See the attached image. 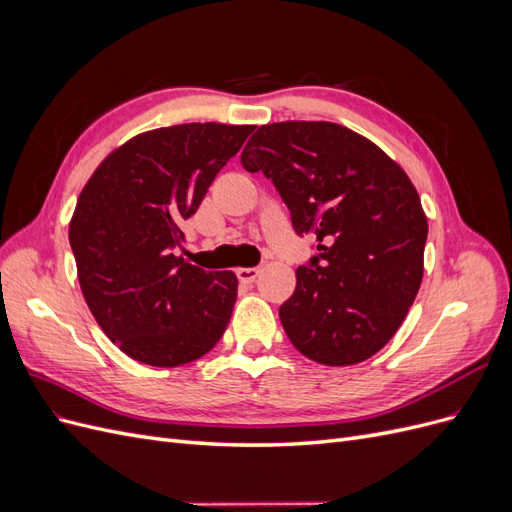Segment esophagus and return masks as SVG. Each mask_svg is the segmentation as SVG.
<instances>
[{
  "label": "esophagus",
  "instance_id": "1",
  "mask_svg": "<svg viewBox=\"0 0 512 512\" xmlns=\"http://www.w3.org/2000/svg\"><path fill=\"white\" fill-rule=\"evenodd\" d=\"M258 273H260V269H256V267H241V269H237V277H239V282H243V284H252L256 277H258Z\"/></svg>",
  "mask_w": 512,
  "mask_h": 512
}]
</instances>
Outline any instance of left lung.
I'll use <instances>...</instances> for the list:
<instances>
[{"instance_id": "8db88e82", "label": "left lung", "mask_w": 512, "mask_h": 512, "mask_svg": "<svg viewBox=\"0 0 512 512\" xmlns=\"http://www.w3.org/2000/svg\"><path fill=\"white\" fill-rule=\"evenodd\" d=\"M241 164L262 170L318 254L297 269L282 327L307 359L363 363L406 320L423 282L427 215L406 170L369 138L331 121L260 126Z\"/></svg>"}]
</instances>
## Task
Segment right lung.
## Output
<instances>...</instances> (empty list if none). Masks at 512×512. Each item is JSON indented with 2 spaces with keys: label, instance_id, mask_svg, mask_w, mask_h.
<instances>
[{
  "label": "right lung",
  "instance_id": "obj_1",
  "mask_svg": "<svg viewBox=\"0 0 512 512\" xmlns=\"http://www.w3.org/2000/svg\"><path fill=\"white\" fill-rule=\"evenodd\" d=\"M254 126L181 123L132 136L83 185L68 237L89 312L130 359L179 367L224 335L237 275L177 256L181 222Z\"/></svg>",
  "mask_w": 512,
  "mask_h": 512
}]
</instances>
